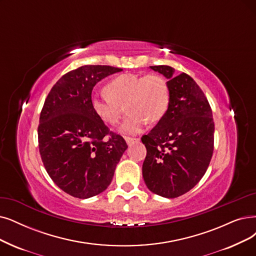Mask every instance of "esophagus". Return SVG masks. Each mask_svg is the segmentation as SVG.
I'll use <instances>...</instances> for the list:
<instances>
[{
    "mask_svg": "<svg viewBox=\"0 0 256 256\" xmlns=\"http://www.w3.org/2000/svg\"><path fill=\"white\" fill-rule=\"evenodd\" d=\"M125 140L127 144L130 146L132 144H134V142H138L140 140L138 138H130V136H125Z\"/></svg>",
    "mask_w": 256,
    "mask_h": 256,
    "instance_id": "34e87169",
    "label": "esophagus"
}]
</instances>
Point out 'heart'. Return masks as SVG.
<instances>
[{"label": "heart", "instance_id": "1", "mask_svg": "<svg viewBox=\"0 0 256 256\" xmlns=\"http://www.w3.org/2000/svg\"><path fill=\"white\" fill-rule=\"evenodd\" d=\"M106 90L107 92H96L90 96L91 109L102 122L114 126L120 120L122 106L126 105L129 114L118 129L124 136L140 134L148 120H160L169 106L168 84L156 74L144 76L120 74L109 82Z\"/></svg>", "mask_w": 256, "mask_h": 256}]
</instances>
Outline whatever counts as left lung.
I'll return each mask as SVG.
<instances>
[{"label": "left lung", "mask_w": 256, "mask_h": 256, "mask_svg": "<svg viewBox=\"0 0 256 256\" xmlns=\"http://www.w3.org/2000/svg\"><path fill=\"white\" fill-rule=\"evenodd\" d=\"M150 68L168 78L167 112L142 142L147 149L142 178L148 189L167 198L191 190L210 164L214 122L207 98L187 74L176 76L166 65Z\"/></svg>", "instance_id": "obj_1"}]
</instances>
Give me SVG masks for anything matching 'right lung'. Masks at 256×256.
Wrapping results in <instances>:
<instances>
[{
    "instance_id": "right-lung-1",
    "label": "right lung",
    "mask_w": 256,
    "mask_h": 256,
    "mask_svg": "<svg viewBox=\"0 0 256 256\" xmlns=\"http://www.w3.org/2000/svg\"><path fill=\"white\" fill-rule=\"evenodd\" d=\"M122 70L85 65L69 71L51 88L40 111L38 136L45 169L58 188L74 198H89L106 190L128 148L90 106L96 83Z\"/></svg>"
}]
</instances>
